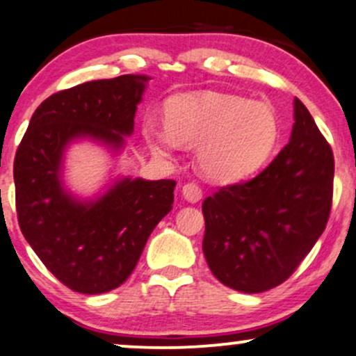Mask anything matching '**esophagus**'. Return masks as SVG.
<instances>
[{"mask_svg": "<svg viewBox=\"0 0 356 356\" xmlns=\"http://www.w3.org/2000/svg\"><path fill=\"white\" fill-rule=\"evenodd\" d=\"M181 195L188 203H198L201 196H203V191H201V188L198 185H195V183H186V185L181 188Z\"/></svg>", "mask_w": 356, "mask_h": 356, "instance_id": "34e87169", "label": "esophagus"}]
</instances>
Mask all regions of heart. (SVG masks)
Masks as SVG:
<instances>
[{
  "label": "heart",
  "mask_w": 356,
  "mask_h": 356,
  "mask_svg": "<svg viewBox=\"0 0 356 356\" xmlns=\"http://www.w3.org/2000/svg\"><path fill=\"white\" fill-rule=\"evenodd\" d=\"M165 127H145L152 150L171 156L178 145L196 147L201 173L222 185L241 181L261 170L279 138L277 117L269 105L211 90L168 100Z\"/></svg>",
  "instance_id": "b5f03b06"
}]
</instances>
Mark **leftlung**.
Returning a JSON list of instances; mask_svg holds the SVG:
<instances>
[{
	"label": "left lung",
	"mask_w": 356,
	"mask_h": 356,
	"mask_svg": "<svg viewBox=\"0 0 356 356\" xmlns=\"http://www.w3.org/2000/svg\"><path fill=\"white\" fill-rule=\"evenodd\" d=\"M333 153L293 99L291 140L256 178L203 203V252L219 282L244 293L282 284L312 251L332 208Z\"/></svg>",
	"instance_id": "left-lung-1"
}]
</instances>
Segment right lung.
<instances>
[{
    "instance_id": "1",
    "label": "right lung",
    "mask_w": 356,
    "mask_h": 356,
    "mask_svg": "<svg viewBox=\"0 0 356 356\" xmlns=\"http://www.w3.org/2000/svg\"><path fill=\"white\" fill-rule=\"evenodd\" d=\"M148 81L125 74L57 92L33 113L16 152L21 232L42 264L76 292L95 296L124 284L173 208V179L118 175L90 196L65 181V153L74 143H97L113 158L124 152Z\"/></svg>"
}]
</instances>
